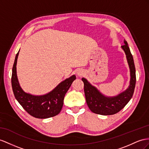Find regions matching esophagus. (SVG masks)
<instances>
[{"label": "esophagus", "mask_w": 149, "mask_h": 149, "mask_svg": "<svg viewBox=\"0 0 149 149\" xmlns=\"http://www.w3.org/2000/svg\"><path fill=\"white\" fill-rule=\"evenodd\" d=\"M77 74L79 75V76H82L84 75V71L81 70H77Z\"/></svg>", "instance_id": "obj_1"}]
</instances>
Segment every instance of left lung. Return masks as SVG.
<instances>
[{
    "instance_id": "8db88e82",
    "label": "left lung",
    "mask_w": 149,
    "mask_h": 149,
    "mask_svg": "<svg viewBox=\"0 0 149 149\" xmlns=\"http://www.w3.org/2000/svg\"><path fill=\"white\" fill-rule=\"evenodd\" d=\"M125 45L121 47L125 51L130 70V84L127 90L114 97H106L102 95L84 78L82 79L86 102L92 112L101 115H111L119 112L131 100L133 96L136 84L135 67L133 56L130 52L127 41L124 40Z\"/></svg>"
}]
</instances>
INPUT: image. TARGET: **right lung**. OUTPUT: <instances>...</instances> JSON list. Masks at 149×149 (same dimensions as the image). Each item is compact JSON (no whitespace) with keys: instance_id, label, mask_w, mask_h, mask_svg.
<instances>
[{"instance_id":"1","label":"right lung","mask_w":149,"mask_h":149,"mask_svg":"<svg viewBox=\"0 0 149 149\" xmlns=\"http://www.w3.org/2000/svg\"><path fill=\"white\" fill-rule=\"evenodd\" d=\"M19 52L13 67L11 84L15 97L26 111L32 116L44 119L55 116L62 110L65 95L76 77L75 75L61 82L52 92L44 96H36L24 93L19 84L16 74V63Z\"/></svg>"}]
</instances>
